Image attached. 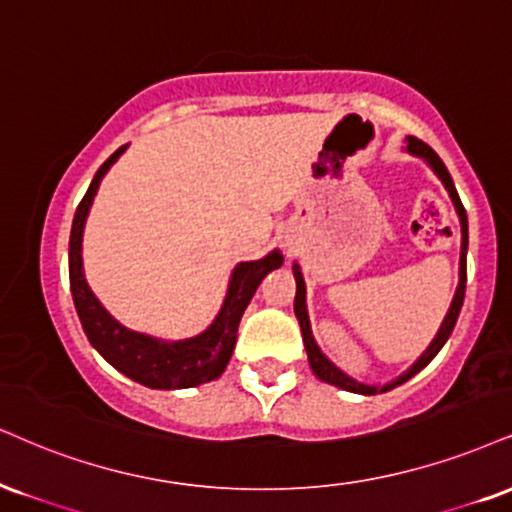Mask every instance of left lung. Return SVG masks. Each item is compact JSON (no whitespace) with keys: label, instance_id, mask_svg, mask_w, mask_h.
I'll return each mask as SVG.
<instances>
[{"label":"left lung","instance_id":"8db88e82","mask_svg":"<svg viewBox=\"0 0 512 512\" xmlns=\"http://www.w3.org/2000/svg\"><path fill=\"white\" fill-rule=\"evenodd\" d=\"M405 150L410 152V155L415 157H422L424 162L434 169V174L441 178V183L446 186L448 195H451L453 205H455V212H458L460 217V233H463V245H460V281H458V288H455V295H453V303L448 307V315L446 319L441 322V329L439 334L432 343H429V348L424 350L420 355V360L412 365L408 372L400 374L396 381H391V384H384V386H369V384H362V381H357L353 377H348L346 372H341L334 362L326 357L322 350H319L315 336H312V329H310V317H307V305H305V281H303V272H300L298 264H293V276H295V303H293V310H295V317H298V324H300V331H303V343H305V350H307V360H310V367L312 372H315V377H319L326 384L331 386H338V389L343 391H350V393H362V396H374V393H384V391H391L396 389V386L405 384L410 377H415L420 369H424L429 365V362L434 360L436 353L443 348V343L448 341V336H451L455 322H458V315H460V307H463V300H465V281H467V214H465V207L463 202H460L458 197V190L453 186V178L448 174L446 164L441 162V157L436 155V152L429 147L427 143H422V140L417 138H408V147Z\"/></svg>","mask_w":512,"mask_h":512}]
</instances>
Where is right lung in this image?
Here are the masks:
<instances>
[{"instance_id": "1", "label": "right lung", "mask_w": 512, "mask_h": 512, "mask_svg": "<svg viewBox=\"0 0 512 512\" xmlns=\"http://www.w3.org/2000/svg\"><path fill=\"white\" fill-rule=\"evenodd\" d=\"M123 150H126V145L119 147L97 169L88 193L83 195L76 217H73L69 240V279L78 319L92 348L121 374L147 386V389H190V386L207 384V381L221 377V372L229 365L233 348H236L240 317H243L245 307H248L264 276L281 267L283 255L279 250H272L262 260L240 262L231 274L229 291H226L219 315L202 334L183 338V341H164V338H152L126 329L104 310L95 293L90 291L83 274V255H80L85 219H88L92 200H95L104 174L123 155Z\"/></svg>"}]
</instances>
